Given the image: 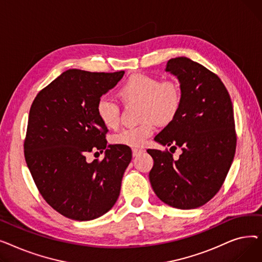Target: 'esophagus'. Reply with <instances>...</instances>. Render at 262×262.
<instances>
[{"label": "esophagus", "instance_id": "esophagus-1", "mask_svg": "<svg viewBox=\"0 0 262 262\" xmlns=\"http://www.w3.org/2000/svg\"><path fill=\"white\" fill-rule=\"evenodd\" d=\"M143 153V149H139V148H133V156L137 157Z\"/></svg>", "mask_w": 262, "mask_h": 262}]
</instances>
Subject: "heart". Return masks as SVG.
Returning a JSON list of instances; mask_svg holds the SVG:
<instances>
[{
  "mask_svg": "<svg viewBox=\"0 0 262 262\" xmlns=\"http://www.w3.org/2000/svg\"><path fill=\"white\" fill-rule=\"evenodd\" d=\"M117 95L123 104L140 105V125L123 129L113 137L115 144L134 148L144 145L154 134L156 123L161 126L172 123L183 104V93L178 82L161 80L147 74L129 76L119 88ZM95 113L107 128L116 129L120 125V107L114 101L104 96L100 98L95 105Z\"/></svg>",
  "mask_w": 262,
  "mask_h": 262,
  "instance_id": "obj_1",
  "label": "heart"
}]
</instances>
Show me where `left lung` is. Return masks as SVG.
Wrapping results in <instances>:
<instances>
[{"label": "left lung", "mask_w": 262, "mask_h": 262, "mask_svg": "<svg viewBox=\"0 0 262 262\" xmlns=\"http://www.w3.org/2000/svg\"><path fill=\"white\" fill-rule=\"evenodd\" d=\"M166 71L180 80L183 104L155 141L181 147L183 153L174 160L168 149L148 148L154 159L149 182L163 203L178 209H194L221 189L235 157L232 103L220 77L193 60L172 58Z\"/></svg>", "instance_id": "1"}]
</instances>
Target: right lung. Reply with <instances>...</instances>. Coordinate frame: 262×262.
<instances>
[{
	"mask_svg": "<svg viewBox=\"0 0 262 262\" xmlns=\"http://www.w3.org/2000/svg\"><path fill=\"white\" fill-rule=\"evenodd\" d=\"M123 75L124 71L70 69L39 91L31 106L25 161L40 194L66 217H99L119 198L132 149L115 144L103 160L87 162L86 156L107 146L108 129L96 116L95 105Z\"/></svg>",
	"mask_w": 262,
	"mask_h": 262,
	"instance_id": "obj_1",
	"label": "right lung"
}]
</instances>
